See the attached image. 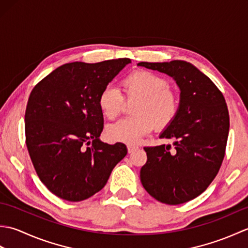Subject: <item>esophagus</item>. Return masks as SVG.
<instances>
[{
	"label": "esophagus",
	"instance_id": "esophagus-1",
	"mask_svg": "<svg viewBox=\"0 0 248 248\" xmlns=\"http://www.w3.org/2000/svg\"><path fill=\"white\" fill-rule=\"evenodd\" d=\"M127 147H128V152H129V154H133V152H134L135 150L139 149L138 146L132 145V144H129Z\"/></svg>",
	"mask_w": 248,
	"mask_h": 248
}]
</instances>
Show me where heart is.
Here are the masks:
<instances>
[{"label": "heart", "instance_id": "1", "mask_svg": "<svg viewBox=\"0 0 248 248\" xmlns=\"http://www.w3.org/2000/svg\"><path fill=\"white\" fill-rule=\"evenodd\" d=\"M124 97L136 99L134 116L120 119L107 129L113 141L135 144L155 127L166 129L175 121L180 109V98L164 77L148 70H134L121 81ZM98 105L104 117L114 119L123 112L124 98L117 89L105 87L100 93Z\"/></svg>", "mask_w": 248, "mask_h": 248}]
</instances>
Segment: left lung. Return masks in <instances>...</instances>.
I'll return each mask as SVG.
<instances>
[{"instance_id": "left-lung-1", "label": "left lung", "mask_w": 248, "mask_h": 248, "mask_svg": "<svg viewBox=\"0 0 248 248\" xmlns=\"http://www.w3.org/2000/svg\"><path fill=\"white\" fill-rule=\"evenodd\" d=\"M138 65L172 77L181 91L177 118L160 135L173 144L144 147L141 184L160 202L184 203L207 189L222 165L229 133L227 104L217 85L189 62Z\"/></svg>"}]
</instances>
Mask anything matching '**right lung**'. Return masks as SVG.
I'll return each instance as SVG.
<instances>
[{
	"label": "right lung",
	"instance_id": "1",
	"mask_svg": "<svg viewBox=\"0 0 248 248\" xmlns=\"http://www.w3.org/2000/svg\"><path fill=\"white\" fill-rule=\"evenodd\" d=\"M130 59L65 64L31 92L25 143L40 181L68 202H82L104 187L127 155L124 144L99 140L103 115L99 94Z\"/></svg>",
	"mask_w": 248,
	"mask_h": 248
}]
</instances>
